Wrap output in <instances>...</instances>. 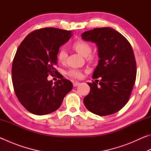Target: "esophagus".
<instances>
[{
    "label": "esophagus",
    "mask_w": 151,
    "mask_h": 151,
    "mask_svg": "<svg viewBox=\"0 0 151 151\" xmlns=\"http://www.w3.org/2000/svg\"><path fill=\"white\" fill-rule=\"evenodd\" d=\"M79 84H80V83H79V82L75 81V82H74V83H73V86H77L78 85H79Z\"/></svg>",
    "instance_id": "34e87169"
}]
</instances>
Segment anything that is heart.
<instances>
[{"instance_id":"obj_1","label":"heart","mask_w":151,"mask_h":151,"mask_svg":"<svg viewBox=\"0 0 151 151\" xmlns=\"http://www.w3.org/2000/svg\"><path fill=\"white\" fill-rule=\"evenodd\" d=\"M73 47L79 55L83 56V57L87 58L91 57L89 55H91L92 52V48L90 45H88L87 42L83 41V40H78V41H76L74 43L73 45ZM57 57L60 63H63L65 62L66 58H67V52H66L65 48H61L59 50ZM66 75L70 76V77L80 78L82 75V73L81 70L72 68V69H70L66 72Z\"/></svg>"}]
</instances>
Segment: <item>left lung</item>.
<instances>
[{
	"label": "left lung",
	"mask_w": 151,
	"mask_h": 151,
	"mask_svg": "<svg viewBox=\"0 0 151 151\" xmlns=\"http://www.w3.org/2000/svg\"><path fill=\"white\" fill-rule=\"evenodd\" d=\"M81 37L98 47L99 61L93 78H101L99 85L88 83L91 91L84 98V104L97 115L115 113L127 103L136 80L137 65L131 45L123 35L110 27L96 28Z\"/></svg>",
	"instance_id": "obj_1"
}]
</instances>
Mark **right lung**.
I'll use <instances>...</instances> for the list:
<instances>
[{
  "mask_svg": "<svg viewBox=\"0 0 151 151\" xmlns=\"http://www.w3.org/2000/svg\"><path fill=\"white\" fill-rule=\"evenodd\" d=\"M72 35L71 30L44 28L30 32L18 47L12 66V84L19 102L31 113L45 115L57 111L72 90V83L63 76L54 83L47 79L57 74L59 48Z\"/></svg>",
  "mask_w": 151,
  "mask_h": 151,
  "instance_id": "right-lung-1",
  "label": "right lung"
}]
</instances>
